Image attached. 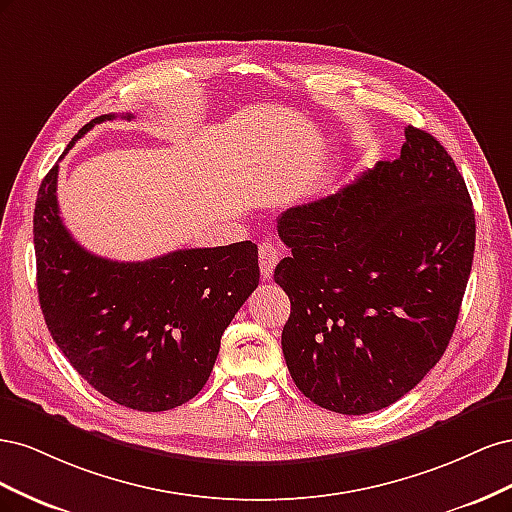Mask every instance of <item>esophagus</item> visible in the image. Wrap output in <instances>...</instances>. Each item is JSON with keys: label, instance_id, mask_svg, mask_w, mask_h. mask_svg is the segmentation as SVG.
<instances>
[{"label": "esophagus", "instance_id": "esophagus-1", "mask_svg": "<svg viewBox=\"0 0 512 512\" xmlns=\"http://www.w3.org/2000/svg\"><path fill=\"white\" fill-rule=\"evenodd\" d=\"M258 260H260V273L265 280L273 275V269L277 265V260H280V252H277V247L271 241H262L258 245Z\"/></svg>", "mask_w": 512, "mask_h": 512}]
</instances>
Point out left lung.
I'll return each instance as SVG.
<instances>
[{
	"label": "left lung",
	"mask_w": 512,
	"mask_h": 512,
	"mask_svg": "<svg viewBox=\"0 0 512 512\" xmlns=\"http://www.w3.org/2000/svg\"><path fill=\"white\" fill-rule=\"evenodd\" d=\"M277 232L292 252L273 277L290 299L294 384L339 414L395 404L440 361L472 271L474 209L453 158L408 126L397 160L286 209Z\"/></svg>",
	"instance_id": "left-lung-1"
}]
</instances>
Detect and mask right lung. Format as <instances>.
I'll use <instances>...</instances> for the list:
<instances>
[{
  "label": "right lung",
  "instance_id": "obj_1",
  "mask_svg": "<svg viewBox=\"0 0 512 512\" xmlns=\"http://www.w3.org/2000/svg\"><path fill=\"white\" fill-rule=\"evenodd\" d=\"M115 117L89 121L68 149ZM57 173L55 164L42 179L34 209L38 297L57 348L119 406L162 412L185 404L209 380L224 329L258 286L256 243L194 247L143 262L96 256L59 218Z\"/></svg>",
  "mask_w": 512,
  "mask_h": 512
}]
</instances>
